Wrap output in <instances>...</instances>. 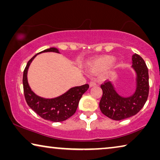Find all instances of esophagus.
<instances>
[{"label": "esophagus", "instance_id": "esophagus-1", "mask_svg": "<svg viewBox=\"0 0 160 160\" xmlns=\"http://www.w3.org/2000/svg\"><path fill=\"white\" fill-rule=\"evenodd\" d=\"M89 87H95L96 85H97V84H96L95 82H89Z\"/></svg>", "mask_w": 160, "mask_h": 160}]
</instances>
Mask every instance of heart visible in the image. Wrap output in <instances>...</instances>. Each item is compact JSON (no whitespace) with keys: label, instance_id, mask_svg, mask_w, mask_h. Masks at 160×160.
<instances>
[{"label":"heart","instance_id":"obj_1","mask_svg":"<svg viewBox=\"0 0 160 160\" xmlns=\"http://www.w3.org/2000/svg\"><path fill=\"white\" fill-rule=\"evenodd\" d=\"M116 58L113 56L106 55L102 58H98L97 60L89 62L87 67L92 73H95L99 70L105 69L110 66L114 62Z\"/></svg>","mask_w":160,"mask_h":160}]
</instances>
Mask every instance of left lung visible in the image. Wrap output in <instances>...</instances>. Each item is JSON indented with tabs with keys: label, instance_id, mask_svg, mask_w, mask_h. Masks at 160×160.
<instances>
[{
	"label": "left lung",
	"instance_id": "left-lung-1",
	"mask_svg": "<svg viewBox=\"0 0 160 160\" xmlns=\"http://www.w3.org/2000/svg\"><path fill=\"white\" fill-rule=\"evenodd\" d=\"M132 68L135 73L134 92L124 97L117 92L113 82L101 85L102 96L99 106L101 112L111 119H128L138 113L143 108L148 95V68L143 58L138 54L132 56Z\"/></svg>",
	"mask_w": 160,
	"mask_h": 160
}]
</instances>
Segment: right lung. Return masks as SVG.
Returning <instances> with one entry per match:
<instances>
[{"label": "right lung", "instance_id": "add662e5", "mask_svg": "<svg viewBox=\"0 0 160 160\" xmlns=\"http://www.w3.org/2000/svg\"><path fill=\"white\" fill-rule=\"evenodd\" d=\"M43 52L60 53L58 49L51 47L36 54L28 61L24 70L22 78L25 100L30 108L43 119L54 122L65 121L76 112L78 102L83 94L88 89L89 85L71 87L61 95L52 98H46L36 95L28 84V71L34 58Z\"/></svg>", "mask_w": 160, "mask_h": 160}]
</instances>
